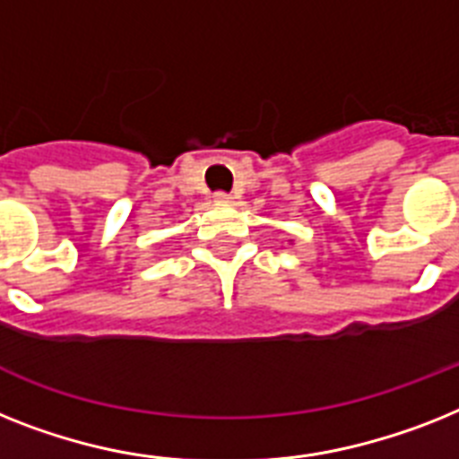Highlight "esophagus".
<instances>
[{
    "label": "esophagus",
    "instance_id": "obj_1",
    "mask_svg": "<svg viewBox=\"0 0 459 459\" xmlns=\"http://www.w3.org/2000/svg\"><path fill=\"white\" fill-rule=\"evenodd\" d=\"M213 199L215 202H232V195H227V192H222L221 189V192H215Z\"/></svg>",
    "mask_w": 459,
    "mask_h": 459
}]
</instances>
